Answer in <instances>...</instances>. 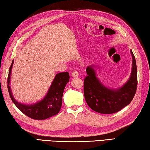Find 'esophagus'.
I'll use <instances>...</instances> for the list:
<instances>
[{
  "instance_id": "1",
  "label": "esophagus",
  "mask_w": 150,
  "mask_h": 150,
  "mask_svg": "<svg viewBox=\"0 0 150 150\" xmlns=\"http://www.w3.org/2000/svg\"><path fill=\"white\" fill-rule=\"evenodd\" d=\"M71 75H72V77H78L79 73L77 71H73L71 73Z\"/></svg>"
}]
</instances>
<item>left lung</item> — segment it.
<instances>
[{
	"mask_svg": "<svg viewBox=\"0 0 150 150\" xmlns=\"http://www.w3.org/2000/svg\"><path fill=\"white\" fill-rule=\"evenodd\" d=\"M133 57L131 75L129 81L118 90L105 87L96 77L95 66H88L84 79V95L90 108L97 112L109 114L118 112L133 100L137 88V68L135 57Z\"/></svg>",
	"mask_w": 150,
	"mask_h": 150,
	"instance_id": "left-lung-1",
	"label": "left lung"
}]
</instances>
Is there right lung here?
<instances>
[{
	"mask_svg": "<svg viewBox=\"0 0 150 150\" xmlns=\"http://www.w3.org/2000/svg\"><path fill=\"white\" fill-rule=\"evenodd\" d=\"M13 64L12 61L10 67L8 77V90L10 98L18 109L26 116L34 120H45L54 116L60 112L62 96L66 84L69 81L68 72L58 73L55 76L47 93L43 100L33 105H24L17 102L13 98L10 86V75Z\"/></svg>",
	"mask_w": 150,
	"mask_h": 150,
	"instance_id": "right-lung-1",
	"label": "right lung"
}]
</instances>
